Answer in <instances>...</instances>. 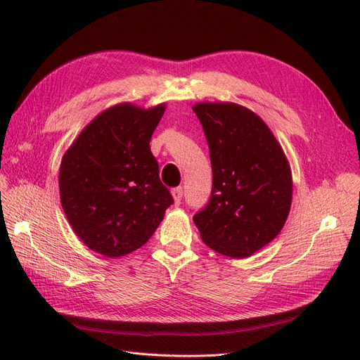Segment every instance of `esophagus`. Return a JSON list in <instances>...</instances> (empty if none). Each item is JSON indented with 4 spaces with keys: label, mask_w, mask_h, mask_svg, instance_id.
<instances>
[{
    "label": "esophagus",
    "mask_w": 360,
    "mask_h": 360,
    "mask_svg": "<svg viewBox=\"0 0 360 360\" xmlns=\"http://www.w3.org/2000/svg\"><path fill=\"white\" fill-rule=\"evenodd\" d=\"M172 197H174V201H176V204H180L181 198H183V188H174L171 191Z\"/></svg>",
    "instance_id": "1"
}]
</instances>
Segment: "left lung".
<instances>
[{
	"label": "left lung",
	"mask_w": 360,
	"mask_h": 360,
	"mask_svg": "<svg viewBox=\"0 0 360 360\" xmlns=\"http://www.w3.org/2000/svg\"><path fill=\"white\" fill-rule=\"evenodd\" d=\"M210 150L212 197L193 216L202 242L233 258L250 257L284 226L291 207L288 160L267 124L236 103L193 108Z\"/></svg>",
	"instance_id": "left-lung-1"
}]
</instances>
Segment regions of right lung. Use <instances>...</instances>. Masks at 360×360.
I'll use <instances>...</instances> for the list:
<instances>
[{
  "instance_id": "right-lung-1",
  "label": "right lung",
  "mask_w": 360,
  "mask_h": 360,
  "mask_svg": "<svg viewBox=\"0 0 360 360\" xmlns=\"http://www.w3.org/2000/svg\"><path fill=\"white\" fill-rule=\"evenodd\" d=\"M163 112L165 105L108 108L63 156V210L76 236L97 254L115 258L146 245L174 202L150 150Z\"/></svg>"
}]
</instances>
